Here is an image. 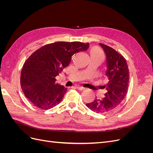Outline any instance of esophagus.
Segmentation results:
<instances>
[{
    "instance_id": "34e87169",
    "label": "esophagus",
    "mask_w": 153,
    "mask_h": 153,
    "mask_svg": "<svg viewBox=\"0 0 153 153\" xmlns=\"http://www.w3.org/2000/svg\"><path fill=\"white\" fill-rule=\"evenodd\" d=\"M76 89H78V90H80V91H83V90L85 89V88L82 87V86H77L76 87Z\"/></svg>"
}]
</instances>
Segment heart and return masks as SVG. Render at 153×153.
I'll use <instances>...</instances> for the list:
<instances>
[{"instance_id":"obj_1","label":"heart","mask_w":153,"mask_h":153,"mask_svg":"<svg viewBox=\"0 0 153 153\" xmlns=\"http://www.w3.org/2000/svg\"><path fill=\"white\" fill-rule=\"evenodd\" d=\"M91 55H95V56H98L102 58V54H101L100 50L97 48H92L91 51Z\"/></svg>"}]
</instances>
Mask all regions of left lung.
<instances>
[{"label":"left lung","mask_w":153,"mask_h":153,"mask_svg":"<svg viewBox=\"0 0 153 153\" xmlns=\"http://www.w3.org/2000/svg\"><path fill=\"white\" fill-rule=\"evenodd\" d=\"M98 45L106 57L107 83L103 87L106 92L103 98H96L86 106L93 112L107 113L116 108L124 99L128 92L129 73L126 59L121 54L106 45Z\"/></svg>","instance_id":"obj_1"}]
</instances>
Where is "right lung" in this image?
Returning <instances> with one entry per match:
<instances>
[{
    "label": "right lung",
    "mask_w": 153,
    "mask_h": 153,
    "mask_svg": "<svg viewBox=\"0 0 153 153\" xmlns=\"http://www.w3.org/2000/svg\"><path fill=\"white\" fill-rule=\"evenodd\" d=\"M89 47V43L58 41L36 50L21 71L20 84L26 98L43 110L61 103L67 89L56 83L55 77L69 65L73 55Z\"/></svg>",
    "instance_id": "add662e5"
}]
</instances>
